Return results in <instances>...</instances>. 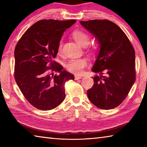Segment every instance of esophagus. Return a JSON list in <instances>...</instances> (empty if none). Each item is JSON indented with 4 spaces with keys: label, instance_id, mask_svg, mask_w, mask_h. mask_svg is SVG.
I'll list each match as a JSON object with an SVG mask.
<instances>
[{
    "label": "esophagus",
    "instance_id": "esophagus-1",
    "mask_svg": "<svg viewBox=\"0 0 147 147\" xmlns=\"http://www.w3.org/2000/svg\"><path fill=\"white\" fill-rule=\"evenodd\" d=\"M82 78V76H75V80H79Z\"/></svg>",
    "mask_w": 147,
    "mask_h": 147
}]
</instances>
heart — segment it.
Here are the masks:
<instances>
[{"instance_id":"b5f03b06","label":"heart","mask_w":147,"mask_h":147,"mask_svg":"<svg viewBox=\"0 0 147 147\" xmlns=\"http://www.w3.org/2000/svg\"><path fill=\"white\" fill-rule=\"evenodd\" d=\"M72 36L77 43L80 45L86 47L90 44V38L87 33L82 30H76L73 32ZM62 49L61 41L58 45V51H61ZM87 65V61L84 58H78V59H71L66 63L65 67L70 72L74 74H81L82 70Z\"/></svg>"}]
</instances>
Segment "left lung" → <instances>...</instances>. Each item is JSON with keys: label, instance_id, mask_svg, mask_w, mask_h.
Instances as JSON below:
<instances>
[{"label": "left lung", "instance_id": "left-lung-1", "mask_svg": "<svg viewBox=\"0 0 147 147\" xmlns=\"http://www.w3.org/2000/svg\"><path fill=\"white\" fill-rule=\"evenodd\" d=\"M99 44V51L91 70L94 84L87 91L95 106L111 109L118 106L131 90L136 80L135 52L124 32L107 20L80 21Z\"/></svg>", "mask_w": 147, "mask_h": 147}]
</instances>
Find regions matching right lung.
Masks as SVG:
<instances>
[{"label":"right lung","mask_w":147,"mask_h":147,"mask_svg":"<svg viewBox=\"0 0 147 147\" xmlns=\"http://www.w3.org/2000/svg\"><path fill=\"white\" fill-rule=\"evenodd\" d=\"M76 22L40 20L25 32L16 44L15 81L27 100L38 109L48 111L59 106L65 98V82L74 80V75L52 59L57 54L63 32ZM49 70L58 74L49 73Z\"/></svg>","instance_id":"add662e5"}]
</instances>
